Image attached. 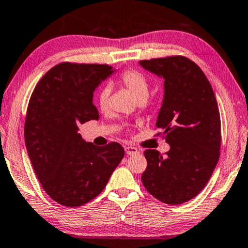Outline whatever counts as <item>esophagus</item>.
I'll return each mask as SVG.
<instances>
[{
    "mask_svg": "<svg viewBox=\"0 0 248 248\" xmlns=\"http://www.w3.org/2000/svg\"><path fill=\"white\" fill-rule=\"evenodd\" d=\"M125 152H126L127 155H134L139 153V150L134 146L128 145V146H125Z\"/></svg>",
    "mask_w": 248,
    "mask_h": 248,
    "instance_id": "obj_1",
    "label": "esophagus"
}]
</instances>
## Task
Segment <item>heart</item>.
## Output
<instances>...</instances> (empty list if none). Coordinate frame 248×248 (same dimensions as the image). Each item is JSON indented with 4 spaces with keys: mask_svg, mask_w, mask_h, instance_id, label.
Wrapping results in <instances>:
<instances>
[{
    "mask_svg": "<svg viewBox=\"0 0 248 248\" xmlns=\"http://www.w3.org/2000/svg\"><path fill=\"white\" fill-rule=\"evenodd\" d=\"M120 83L133 94L136 100H145L150 93V82L145 75L136 70H126L120 76ZM111 93L108 86H104L97 94V105L102 111L108 108V96Z\"/></svg>",
    "mask_w": 248,
    "mask_h": 248,
    "instance_id": "heart-1",
    "label": "heart"
}]
</instances>
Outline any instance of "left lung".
<instances>
[{
    "label": "left lung",
    "instance_id": "obj_1",
    "mask_svg": "<svg viewBox=\"0 0 248 248\" xmlns=\"http://www.w3.org/2000/svg\"><path fill=\"white\" fill-rule=\"evenodd\" d=\"M164 78V101L156 127L170 150L162 156L144 152L142 182L155 199L170 205L195 197L211 178L219 158L220 116L214 91L201 67L185 56L140 61Z\"/></svg>",
    "mask_w": 248,
    "mask_h": 248
}]
</instances>
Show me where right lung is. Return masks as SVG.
<instances>
[{"label":"right lung","mask_w":248,"mask_h":248,"mask_svg":"<svg viewBox=\"0 0 248 248\" xmlns=\"http://www.w3.org/2000/svg\"><path fill=\"white\" fill-rule=\"evenodd\" d=\"M112 68L60 63L44 74L30 98L26 150L42 187L63 206H82L96 197L124 157L121 144L95 146L78 134L79 124L100 117L93 92Z\"/></svg>","instance_id":"add662e5"}]
</instances>
